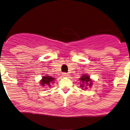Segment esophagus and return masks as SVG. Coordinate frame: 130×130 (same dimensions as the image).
I'll use <instances>...</instances> for the list:
<instances>
[{"mask_svg":"<svg viewBox=\"0 0 130 130\" xmlns=\"http://www.w3.org/2000/svg\"><path fill=\"white\" fill-rule=\"evenodd\" d=\"M62 74H63V77H68V76H69V74L65 73V72L63 73Z\"/></svg>","mask_w":130,"mask_h":130,"instance_id":"1","label":"esophagus"}]
</instances>
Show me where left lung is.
<instances>
[{"label":"left lung","instance_id":"obj_1","mask_svg":"<svg viewBox=\"0 0 130 130\" xmlns=\"http://www.w3.org/2000/svg\"><path fill=\"white\" fill-rule=\"evenodd\" d=\"M79 80L81 82V86L80 87H82V88H85V86H89V87H91V86L92 85V80L90 79V77L87 74H84L82 76V77H80L79 79ZM84 89H87V88H84Z\"/></svg>","mask_w":130,"mask_h":130}]
</instances>
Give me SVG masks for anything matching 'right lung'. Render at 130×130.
Returning <instances> with one entry per match:
<instances>
[{
	"label": "right lung",
	"mask_w": 130,
	"mask_h": 130,
	"mask_svg": "<svg viewBox=\"0 0 130 130\" xmlns=\"http://www.w3.org/2000/svg\"><path fill=\"white\" fill-rule=\"evenodd\" d=\"M54 79L55 78L53 77L52 76H42V79L40 81V83L41 86L42 87H50L52 85V83H54Z\"/></svg>",
	"instance_id": "obj_1"
}]
</instances>
